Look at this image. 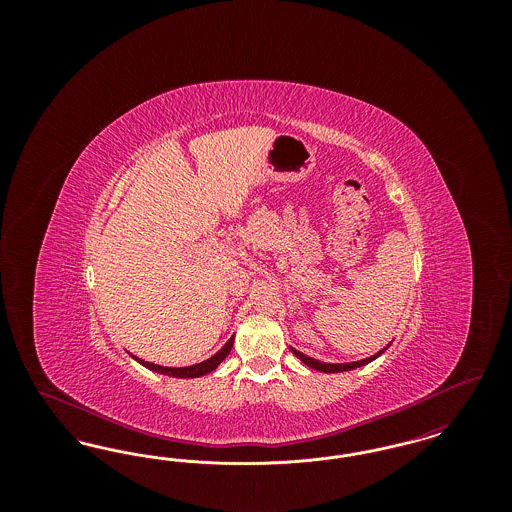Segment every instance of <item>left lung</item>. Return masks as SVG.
Instances as JSON below:
<instances>
[{"mask_svg":"<svg viewBox=\"0 0 512 512\" xmlns=\"http://www.w3.org/2000/svg\"><path fill=\"white\" fill-rule=\"evenodd\" d=\"M391 343H388L384 349H380L376 355H372V357H366L363 361H355V363H320L317 359H313V357H307V355H303L301 351H297V349H293L292 353L297 357V359H301L303 363L307 366H311V368H315L318 372H345V370H353V368H359V366L368 365V363H372L374 359H378L388 347H390Z\"/></svg>","mask_w":512,"mask_h":512,"instance_id":"left-lung-1","label":"left lung"}]
</instances>
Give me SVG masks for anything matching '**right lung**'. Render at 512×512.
Returning a JSON list of instances; mask_svg holds the SVG:
<instances>
[{
  "label": "right lung",
  "instance_id": "right-lung-1",
  "mask_svg": "<svg viewBox=\"0 0 512 512\" xmlns=\"http://www.w3.org/2000/svg\"><path fill=\"white\" fill-rule=\"evenodd\" d=\"M232 345H234V336L230 338V340L226 341L222 347H220L219 351L211 357V359H207V361H203V363H197V365L192 366H182V368H171V366H161V365H153V363H147L144 359H138V357H134L138 363L142 366H146L149 370H153V372H159V374H165V376H172V378H199V376H205V374H209V372H213L217 366L228 357V353H230V349H232Z\"/></svg>",
  "mask_w": 512,
  "mask_h": 512
}]
</instances>
